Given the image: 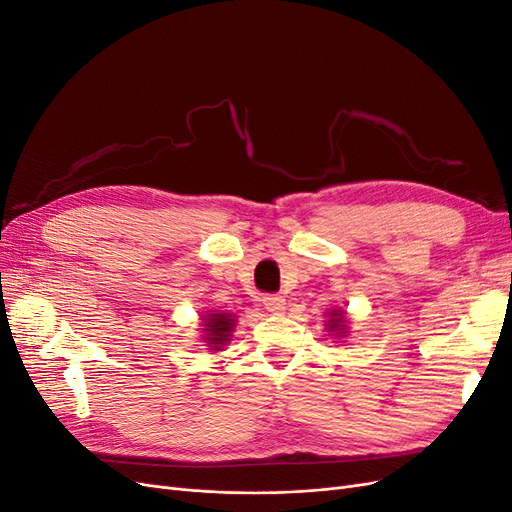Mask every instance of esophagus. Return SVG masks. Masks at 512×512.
I'll return each mask as SVG.
<instances>
[{
  "mask_svg": "<svg viewBox=\"0 0 512 512\" xmlns=\"http://www.w3.org/2000/svg\"><path fill=\"white\" fill-rule=\"evenodd\" d=\"M262 305H265V309L271 314H282L286 309V299L280 297V294H267V297L262 299Z\"/></svg>",
  "mask_w": 512,
  "mask_h": 512,
  "instance_id": "34e87169",
  "label": "esophagus"
}]
</instances>
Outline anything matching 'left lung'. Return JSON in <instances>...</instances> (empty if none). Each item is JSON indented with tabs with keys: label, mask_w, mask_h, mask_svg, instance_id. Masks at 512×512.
Instances as JSON below:
<instances>
[{
	"label": "left lung",
	"mask_w": 512,
	"mask_h": 512,
	"mask_svg": "<svg viewBox=\"0 0 512 512\" xmlns=\"http://www.w3.org/2000/svg\"><path fill=\"white\" fill-rule=\"evenodd\" d=\"M329 322H327V329L333 333V335H337V337H342L344 333H346V318H344V312L342 309H333V312H329Z\"/></svg>",
	"instance_id": "1"
}]
</instances>
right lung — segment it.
<instances>
[{
	"mask_svg": "<svg viewBox=\"0 0 512 512\" xmlns=\"http://www.w3.org/2000/svg\"><path fill=\"white\" fill-rule=\"evenodd\" d=\"M203 339L211 350H222L235 327V316L226 312H213L203 318Z\"/></svg>",
	"mask_w": 512,
	"mask_h": 512,
	"instance_id": "obj_1",
	"label": "right lung"
}]
</instances>
